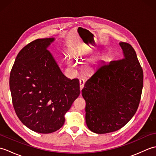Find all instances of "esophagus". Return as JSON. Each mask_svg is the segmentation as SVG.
Instances as JSON below:
<instances>
[{
    "label": "esophagus",
    "instance_id": "34e87169",
    "mask_svg": "<svg viewBox=\"0 0 156 156\" xmlns=\"http://www.w3.org/2000/svg\"><path fill=\"white\" fill-rule=\"evenodd\" d=\"M85 84V80H84V79H80V90H82V88H84V85Z\"/></svg>",
    "mask_w": 156,
    "mask_h": 156
}]
</instances>
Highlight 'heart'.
<instances>
[{
    "label": "heart",
    "instance_id": "obj_1",
    "mask_svg": "<svg viewBox=\"0 0 156 156\" xmlns=\"http://www.w3.org/2000/svg\"><path fill=\"white\" fill-rule=\"evenodd\" d=\"M68 65L69 66H74V63H73L72 61H70V60H69L68 61Z\"/></svg>",
    "mask_w": 156,
    "mask_h": 156
}]
</instances>
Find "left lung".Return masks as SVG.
Masks as SVG:
<instances>
[{
    "label": "left lung",
    "mask_w": 156,
    "mask_h": 156,
    "mask_svg": "<svg viewBox=\"0 0 156 156\" xmlns=\"http://www.w3.org/2000/svg\"><path fill=\"white\" fill-rule=\"evenodd\" d=\"M125 58L102 62L84 84L86 122L96 133L117 131L136 112L144 85V72L133 48L121 42Z\"/></svg>",
    "instance_id": "1"
}]
</instances>
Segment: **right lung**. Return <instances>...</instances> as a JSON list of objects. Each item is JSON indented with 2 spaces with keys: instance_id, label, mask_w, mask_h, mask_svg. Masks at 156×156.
Returning a JSON list of instances; mask_svg holds the SVG:
<instances>
[{
  "instance_id": "obj_1",
  "label": "right lung",
  "mask_w": 156,
  "mask_h": 156,
  "mask_svg": "<svg viewBox=\"0 0 156 156\" xmlns=\"http://www.w3.org/2000/svg\"><path fill=\"white\" fill-rule=\"evenodd\" d=\"M54 38L37 39L19 51L10 74L13 107L32 131L50 133L60 129L65 115L80 95L78 79H68L47 50Z\"/></svg>"
}]
</instances>
